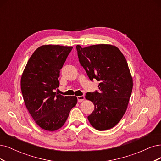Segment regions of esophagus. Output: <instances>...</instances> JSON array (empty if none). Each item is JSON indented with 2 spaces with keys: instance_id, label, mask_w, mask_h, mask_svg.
I'll use <instances>...</instances> for the list:
<instances>
[{
  "instance_id": "1",
  "label": "esophagus",
  "mask_w": 161,
  "mask_h": 161,
  "mask_svg": "<svg viewBox=\"0 0 161 161\" xmlns=\"http://www.w3.org/2000/svg\"><path fill=\"white\" fill-rule=\"evenodd\" d=\"M77 102H83V101L84 100L85 97L84 96H81L77 97Z\"/></svg>"
}]
</instances>
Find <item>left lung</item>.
I'll use <instances>...</instances> for the list:
<instances>
[{"label":"left lung","instance_id":"8db88e82","mask_svg":"<svg viewBox=\"0 0 161 161\" xmlns=\"http://www.w3.org/2000/svg\"><path fill=\"white\" fill-rule=\"evenodd\" d=\"M79 62L91 81L99 82V91L88 92L86 98L94 104L87 117L97 130H108L120 121L127 108L133 89L125 58L117 47L108 44L76 46Z\"/></svg>","mask_w":161,"mask_h":161}]
</instances>
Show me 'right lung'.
Segmentation results:
<instances>
[{"instance_id": "right-lung-1", "label": "right lung", "mask_w": 161, "mask_h": 161, "mask_svg": "<svg viewBox=\"0 0 161 161\" xmlns=\"http://www.w3.org/2000/svg\"><path fill=\"white\" fill-rule=\"evenodd\" d=\"M73 47L45 45L34 51L21 77V92L26 108L39 127L49 131L61 128L77 103L75 96H63L59 72Z\"/></svg>"}]
</instances>
